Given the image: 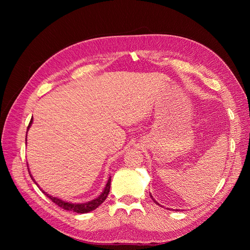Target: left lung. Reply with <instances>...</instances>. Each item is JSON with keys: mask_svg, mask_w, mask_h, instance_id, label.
I'll return each mask as SVG.
<instances>
[{"mask_svg": "<svg viewBox=\"0 0 250 250\" xmlns=\"http://www.w3.org/2000/svg\"><path fill=\"white\" fill-rule=\"evenodd\" d=\"M151 197H152V196H151ZM154 200V199H153ZM154 202H156V201H154Z\"/></svg>", "mask_w": 250, "mask_h": 250, "instance_id": "obj_1", "label": "left lung"}]
</instances>
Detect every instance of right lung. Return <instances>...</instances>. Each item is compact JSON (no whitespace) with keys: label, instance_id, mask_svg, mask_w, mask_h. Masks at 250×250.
I'll return each mask as SVG.
<instances>
[{"label":"right lung","instance_id":"right-lung-1","mask_svg":"<svg viewBox=\"0 0 250 250\" xmlns=\"http://www.w3.org/2000/svg\"><path fill=\"white\" fill-rule=\"evenodd\" d=\"M31 123H32V119H31V121H30V123L28 125V129H29L30 125H31ZM110 178L111 177H109L107 184H106V187H105L103 193L99 196V197L92 200V201H88L86 203H70V202H65V201L60 200V199H58L56 197H52V196L46 194L44 192L43 193L46 194L53 202H54L55 204H57L58 207L62 208L63 209L75 211V213H78V214H84V213H88V211H90V210H94L95 208H97L98 207H99L100 204H102L105 199H106V197L108 196V193H109V188H110V181H111Z\"/></svg>","mask_w":250,"mask_h":250}]
</instances>
